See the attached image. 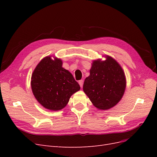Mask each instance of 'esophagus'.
I'll return each mask as SVG.
<instances>
[{
    "label": "esophagus",
    "mask_w": 157,
    "mask_h": 157,
    "mask_svg": "<svg viewBox=\"0 0 157 157\" xmlns=\"http://www.w3.org/2000/svg\"><path fill=\"white\" fill-rule=\"evenodd\" d=\"M78 84H79V85H80V86L82 88V86H83V80H79V81H78Z\"/></svg>",
    "instance_id": "obj_1"
}]
</instances>
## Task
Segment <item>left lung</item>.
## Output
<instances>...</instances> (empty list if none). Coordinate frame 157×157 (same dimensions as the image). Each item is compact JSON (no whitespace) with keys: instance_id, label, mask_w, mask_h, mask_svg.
Returning a JSON list of instances; mask_svg holds the SVG:
<instances>
[{"instance_id":"obj_1","label":"left lung","mask_w":157,"mask_h":157,"mask_svg":"<svg viewBox=\"0 0 157 157\" xmlns=\"http://www.w3.org/2000/svg\"><path fill=\"white\" fill-rule=\"evenodd\" d=\"M105 61L94 60L89 77L83 84V90L93 105L101 110L116 105L124 95L126 81L121 65L111 57Z\"/></svg>"}]
</instances>
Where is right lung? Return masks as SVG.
<instances>
[{"label": "right lung", "instance_id": "add662e5", "mask_svg": "<svg viewBox=\"0 0 157 157\" xmlns=\"http://www.w3.org/2000/svg\"><path fill=\"white\" fill-rule=\"evenodd\" d=\"M31 89L39 103L51 111H59L68 103L72 95L80 90L78 83L62 61L45 57L36 65L31 76Z\"/></svg>", "mask_w": 157, "mask_h": 157}]
</instances>
